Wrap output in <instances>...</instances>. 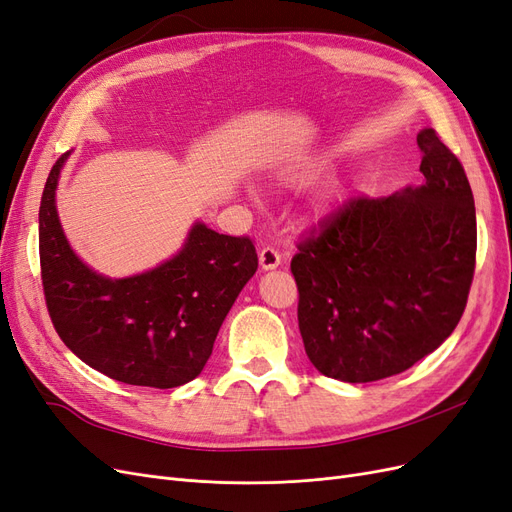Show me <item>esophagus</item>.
I'll return each mask as SVG.
<instances>
[{"label":"esophagus","instance_id":"1","mask_svg":"<svg viewBox=\"0 0 512 512\" xmlns=\"http://www.w3.org/2000/svg\"><path fill=\"white\" fill-rule=\"evenodd\" d=\"M258 260H260L262 271H273L281 264V254L275 248H262L258 252Z\"/></svg>","mask_w":512,"mask_h":512}]
</instances>
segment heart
Wrapping results in <instances>:
<instances>
[{
	"instance_id": "1",
	"label": "heart",
	"mask_w": 512,
	"mask_h": 512,
	"mask_svg": "<svg viewBox=\"0 0 512 512\" xmlns=\"http://www.w3.org/2000/svg\"><path fill=\"white\" fill-rule=\"evenodd\" d=\"M326 211H328L326 207H317V211H315V218H317V220H322V218L326 216Z\"/></svg>"
}]
</instances>
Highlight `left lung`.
I'll list each match as a JSON object with an SVG mask.
<instances>
[{"mask_svg":"<svg viewBox=\"0 0 512 512\" xmlns=\"http://www.w3.org/2000/svg\"><path fill=\"white\" fill-rule=\"evenodd\" d=\"M424 184L349 199L298 243V328L322 375L368 383L426 358L466 309L477 211L457 156L417 135Z\"/></svg>","mask_w":512,"mask_h":512,"instance_id":"8db88e82","label":"left lung"}]
</instances>
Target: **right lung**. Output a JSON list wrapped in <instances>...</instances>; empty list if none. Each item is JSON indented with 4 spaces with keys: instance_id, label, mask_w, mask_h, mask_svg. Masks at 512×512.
Wrapping results in <instances>:
<instances>
[{
    "instance_id": "1",
    "label": "right lung",
    "mask_w": 512,
    "mask_h": 512,
    "mask_svg": "<svg viewBox=\"0 0 512 512\" xmlns=\"http://www.w3.org/2000/svg\"><path fill=\"white\" fill-rule=\"evenodd\" d=\"M65 152L40 203V264L46 307L61 341L105 377L169 390L201 375L218 330L258 269L250 237L195 222L182 250L158 267L112 279L76 256L57 214Z\"/></svg>"
}]
</instances>
